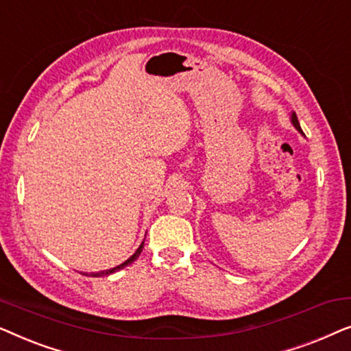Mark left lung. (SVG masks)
Wrapping results in <instances>:
<instances>
[{
    "instance_id": "obj_1",
    "label": "left lung",
    "mask_w": 351,
    "mask_h": 351,
    "mask_svg": "<svg viewBox=\"0 0 351 351\" xmlns=\"http://www.w3.org/2000/svg\"><path fill=\"white\" fill-rule=\"evenodd\" d=\"M291 121H292V124H294V128L297 129V131H299L300 134H304V132H302V128H300L299 119H297V114H295V113H292V114H291Z\"/></svg>"
}]
</instances>
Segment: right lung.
Wrapping results in <instances>:
<instances>
[{
  "mask_svg": "<svg viewBox=\"0 0 351 351\" xmlns=\"http://www.w3.org/2000/svg\"><path fill=\"white\" fill-rule=\"evenodd\" d=\"M143 241H145V239H143ZM143 241H142V244H141V246H138V249H137V251H136V252H134V254H132V256H131V257H129L126 262H123V263H121V265L114 267V268H112V270H105V271H99V273H94V275H93V276H107V275H110V273H114V271L121 270V268H124V267H126V265H129V263H132L134 261H137V257H138V256H141V252H142V249H143Z\"/></svg>",
  "mask_w": 351,
  "mask_h": 351,
  "instance_id": "add662e5",
  "label": "right lung"
}]
</instances>
